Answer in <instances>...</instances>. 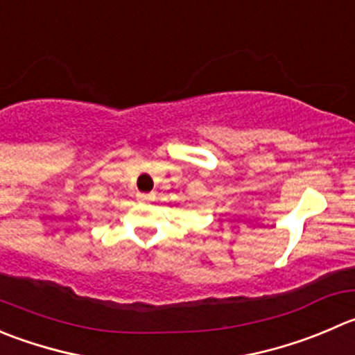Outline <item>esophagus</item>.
Wrapping results in <instances>:
<instances>
[{"mask_svg":"<svg viewBox=\"0 0 355 355\" xmlns=\"http://www.w3.org/2000/svg\"><path fill=\"white\" fill-rule=\"evenodd\" d=\"M137 199H139V201H150V199H153V194H146V192H139V194H137Z\"/></svg>","mask_w":355,"mask_h":355,"instance_id":"1","label":"esophagus"}]
</instances>
